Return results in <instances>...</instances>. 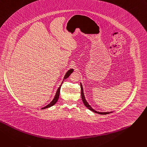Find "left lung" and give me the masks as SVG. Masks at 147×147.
Here are the masks:
<instances>
[{
  "mask_svg": "<svg viewBox=\"0 0 147 147\" xmlns=\"http://www.w3.org/2000/svg\"><path fill=\"white\" fill-rule=\"evenodd\" d=\"M80 87H81V95H82V101L84 103V105H85L86 107H87L88 109H89V110H90L91 111L94 112V113H98V114H100V115H107V114H109L110 113H112V112H97L95 110H94L92 106L88 103V102L86 101V98L84 97V92H83V86L82 84V83H80Z\"/></svg>",
  "mask_w": 147,
  "mask_h": 147,
  "instance_id": "left-lung-1",
  "label": "left lung"
}]
</instances>
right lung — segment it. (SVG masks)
I'll return each instance as SVG.
<instances>
[{
	"mask_svg": "<svg viewBox=\"0 0 147 147\" xmlns=\"http://www.w3.org/2000/svg\"><path fill=\"white\" fill-rule=\"evenodd\" d=\"M73 71H74V70L73 69V68H71V69H70L69 70H68V71H67V72L65 73V74L63 80H65V79H66L67 78H68V77H69V76H70V74L73 72ZM63 83V81L62 82V83H61V84H60V86H59V87L58 88V89H57V92H56L55 95V96H54V97L53 100H52L50 103H49L48 105H47L46 106H45V107H42V109H43L48 108V107H50L51 106H53V105H54L56 103V102L58 101V98H59L60 93V89H61V85H62Z\"/></svg>",
	"mask_w": 147,
	"mask_h": 147,
	"instance_id": "obj_1",
	"label": "right lung"
}]
</instances>
